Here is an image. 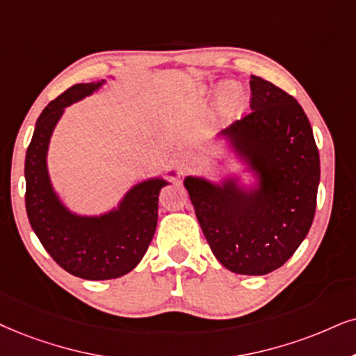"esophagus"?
Listing matches in <instances>:
<instances>
[{
    "label": "esophagus",
    "mask_w": 356,
    "mask_h": 356,
    "mask_svg": "<svg viewBox=\"0 0 356 356\" xmlns=\"http://www.w3.org/2000/svg\"><path fill=\"white\" fill-rule=\"evenodd\" d=\"M177 165L181 169V172H187V170H192L197 165V156L191 151H184L177 154Z\"/></svg>",
    "instance_id": "34e87169"
}]
</instances>
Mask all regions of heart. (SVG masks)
Masks as SVG:
<instances>
[{
    "label": "heart",
    "instance_id": "heart-1",
    "mask_svg": "<svg viewBox=\"0 0 356 356\" xmlns=\"http://www.w3.org/2000/svg\"><path fill=\"white\" fill-rule=\"evenodd\" d=\"M197 95L200 98L218 97V110L222 118L233 120L241 113L245 106V90L240 83L228 82V83H209L202 85L197 90Z\"/></svg>",
    "mask_w": 356,
    "mask_h": 356
}]
</instances>
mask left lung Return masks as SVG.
<instances>
[{"instance_id": "left-lung-1", "label": "left lung", "mask_w": 356, "mask_h": 356, "mask_svg": "<svg viewBox=\"0 0 356 356\" xmlns=\"http://www.w3.org/2000/svg\"><path fill=\"white\" fill-rule=\"evenodd\" d=\"M248 115L223 129L258 175V187L236 179L222 186L186 177L211 253L236 274L261 276L281 268L307 236L316 215L321 159L302 106L268 80L251 75Z\"/></svg>"}]
</instances>
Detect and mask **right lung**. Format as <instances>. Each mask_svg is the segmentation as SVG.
Masks as SVG:
<instances>
[{
  "mask_svg": "<svg viewBox=\"0 0 356 356\" xmlns=\"http://www.w3.org/2000/svg\"><path fill=\"white\" fill-rule=\"evenodd\" d=\"M103 82L77 83L44 108L26 152V211L39 241L74 276L103 281L138 266L154 236L159 192L168 181L149 179L124 195L118 209L80 217L58 200L47 172V149L64 108L92 95Z\"/></svg>",
  "mask_w": 356,
  "mask_h": 356,
  "instance_id": "right-lung-1",
  "label": "right lung"
}]
</instances>
